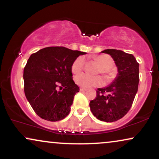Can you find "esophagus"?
<instances>
[{"mask_svg":"<svg viewBox=\"0 0 159 159\" xmlns=\"http://www.w3.org/2000/svg\"><path fill=\"white\" fill-rule=\"evenodd\" d=\"M80 90H81V91H86L87 89H86V88H84V87H81L80 88Z\"/></svg>","mask_w":159,"mask_h":159,"instance_id":"1","label":"esophagus"}]
</instances>
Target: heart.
Segmentation results:
<instances>
[{"instance_id": "b5f03b06", "label": "heart", "mask_w": 159, "mask_h": 159, "mask_svg": "<svg viewBox=\"0 0 159 159\" xmlns=\"http://www.w3.org/2000/svg\"><path fill=\"white\" fill-rule=\"evenodd\" d=\"M93 59L100 65V67L98 70V73L103 74L107 81H111L113 79L115 73L112 70L114 65V59L107 54H101L94 56ZM85 61L83 56H78L74 60L71 66L72 72L73 73H78L84 69ZM75 83L78 85L84 88H90L92 86H99L103 84V80L99 75H91L87 73H81L75 76Z\"/></svg>"}]
</instances>
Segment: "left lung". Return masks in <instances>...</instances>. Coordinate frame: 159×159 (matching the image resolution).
<instances>
[{
    "label": "left lung",
    "mask_w": 159,
    "mask_h": 159,
    "mask_svg": "<svg viewBox=\"0 0 159 159\" xmlns=\"http://www.w3.org/2000/svg\"><path fill=\"white\" fill-rule=\"evenodd\" d=\"M102 53L113 58L118 75L107 87L98 89L96 98L90 101V110L98 120L106 122L117 121L128 113L138 91L139 63L130 53L115 49Z\"/></svg>",
    "instance_id": "left-lung-1"
}]
</instances>
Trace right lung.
<instances>
[{
  "label": "right lung",
  "mask_w": 159,
  "mask_h": 159,
  "mask_svg": "<svg viewBox=\"0 0 159 159\" xmlns=\"http://www.w3.org/2000/svg\"><path fill=\"white\" fill-rule=\"evenodd\" d=\"M85 53L56 46L39 50L29 57L23 72L24 92L42 119L59 121L69 114L74 96L79 92L71 66L76 58Z\"/></svg>",
  "instance_id": "1"
}]
</instances>
